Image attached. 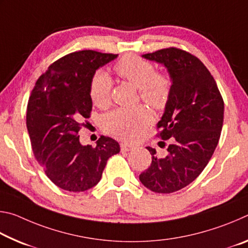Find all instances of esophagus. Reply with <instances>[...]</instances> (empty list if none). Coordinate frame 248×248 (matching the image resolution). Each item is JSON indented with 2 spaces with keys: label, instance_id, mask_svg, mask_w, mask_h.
I'll list each match as a JSON object with an SVG mask.
<instances>
[{
  "label": "esophagus",
  "instance_id": "esophagus-1",
  "mask_svg": "<svg viewBox=\"0 0 248 248\" xmlns=\"http://www.w3.org/2000/svg\"><path fill=\"white\" fill-rule=\"evenodd\" d=\"M120 149L123 152H128V151H131L134 149V146L132 144L130 143H125V142H124V143L120 144Z\"/></svg>",
  "mask_w": 248,
  "mask_h": 248
}]
</instances>
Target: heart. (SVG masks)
Masks as SVG:
<instances>
[{"label": "heart", "instance_id": "obj_1", "mask_svg": "<svg viewBox=\"0 0 248 248\" xmlns=\"http://www.w3.org/2000/svg\"><path fill=\"white\" fill-rule=\"evenodd\" d=\"M118 77L139 89L140 98L151 107L162 109L169 102L171 81L166 74L155 73L150 62L134 54H125L115 64ZM112 79L105 71L94 74L90 83V96L95 106L104 108L110 102ZM152 119L144 106L116 108L104 116L103 124L107 133L124 140H132L148 127Z\"/></svg>", "mask_w": 248, "mask_h": 248}]
</instances>
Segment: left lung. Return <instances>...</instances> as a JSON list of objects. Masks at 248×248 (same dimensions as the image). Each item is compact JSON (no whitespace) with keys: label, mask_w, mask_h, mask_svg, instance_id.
Wrapping results in <instances>:
<instances>
[{"label":"left lung","mask_w":248,"mask_h":248,"mask_svg":"<svg viewBox=\"0 0 248 248\" xmlns=\"http://www.w3.org/2000/svg\"><path fill=\"white\" fill-rule=\"evenodd\" d=\"M142 57L164 64L170 74L171 92L157 129L162 140L171 138L173 143L165 156L146 148L152 163L139 178L150 190L170 194L194 182L207 166L220 139L224 103L211 73L191 53L171 47Z\"/></svg>","instance_id":"8db88e82"}]
</instances>
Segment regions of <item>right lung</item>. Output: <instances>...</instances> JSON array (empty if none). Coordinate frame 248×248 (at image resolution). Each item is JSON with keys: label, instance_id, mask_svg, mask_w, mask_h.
<instances>
[{"label": "right lung", "instance_id": "right-lung-1", "mask_svg": "<svg viewBox=\"0 0 248 248\" xmlns=\"http://www.w3.org/2000/svg\"><path fill=\"white\" fill-rule=\"evenodd\" d=\"M118 54L94 50L72 52L49 66L36 82L27 105L26 124L33 155L61 189L81 192L98 184L118 142L102 136L96 146L82 145L78 133L90 118V83L96 70Z\"/></svg>", "mask_w": 248, "mask_h": 248}]
</instances>
